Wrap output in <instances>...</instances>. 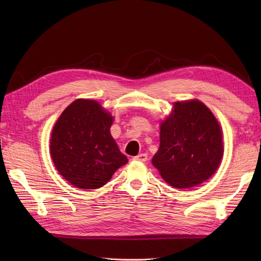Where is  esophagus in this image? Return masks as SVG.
<instances>
[{
	"label": "esophagus",
	"instance_id": "1",
	"mask_svg": "<svg viewBox=\"0 0 261 261\" xmlns=\"http://www.w3.org/2000/svg\"><path fill=\"white\" fill-rule=\"evenodd\" d=\"M133 160L145 162V161L148 160V155H147V153H140V154H138V155H136V156H134Z\"/></svg>",
	"mask_w": 261,
	"mask_h": 261
}]
</instances>
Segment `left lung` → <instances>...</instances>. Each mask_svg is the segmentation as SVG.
Segmentation results:
<instances>
[{"instance_id": "left-lung-1", "label": "left lung", "mask_w": 261, "mask_h": 261, "mask_svg": "<svg viewBox=\"0 0 261 261\" xmlns=\"http://www.w3.org/2000/svg\"><path fill=\"white\" fill-rule=\"evenodd\" d=\"M222 155V133L210 110L196 100L174 103L152 158L163 179L175 188L194 187L217 171Z\"/></svg>"}]
</instances>
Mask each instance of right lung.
<instances>
[{"label": "right lung", "instance_id": "1", "mask_svg": "<svg viewBox=\"0 0 261 261\" xmlns=\"http://www.w3.org/2000/svg\"><path fill=\"white\" fill-rule=\"evenodd\" d=\"M112 116L94 100H76L55 123L50 151L55 168L78 188L106 185L127 162L110 133Z\"/></svg>", "mask_w": 261, "mask_h": 261}]
</instances>
